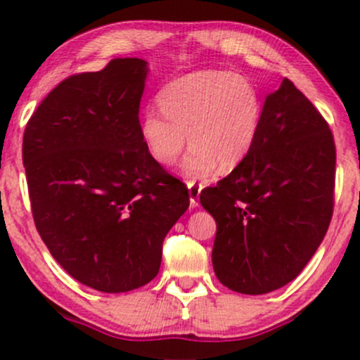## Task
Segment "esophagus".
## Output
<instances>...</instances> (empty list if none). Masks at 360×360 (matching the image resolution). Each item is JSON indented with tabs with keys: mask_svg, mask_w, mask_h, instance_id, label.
<instances>
[{
	"mask_svg": "<svg viewBox=\"0 0 360 360\" xmlns=\"http://www.w3.org/2000/svg\"><path fill=\"white\" fill-rule=\"evenodd\" d=\"M188 189H189V205H191V208H196V206L200 205L201 184H196L194 181H188Z\"/></svg>",
	"mask_w": 360,
	"mask_h": 360,
	"instance_id": "obj_1",
	"label": "esophagus"
}]
</instances>
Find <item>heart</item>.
<instances>
[{"mask_svg":"<svg viewBox=\"0 0 360 360\" xmlns=\"http://www.w3.org/2000/svg\"><path fill=\"white\" fill-rule=\"evenodd\" d=\"M162 113L148 110L140 137L159 166L176 162L186 146L183 172L193 179L212 176L218 167L233 171L257 142L262 101L255 86L226 71H200L169 82L160 91Z\"/></svg>","mask_w":360,"mask_h":360,"instance_id":"heart-1","label":"heart"}]
</instances>
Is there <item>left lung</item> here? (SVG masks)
<instances>
[{"mask_svg":"<svg viewBox=\"0 0 360 360\" xmlns=\"http://www.w3.org/2000/svg\"><path fill=\"white\" fill-rule=\"evenodd\" d=\"M335 143L289 79L267 94L250 155L200 194L217 221L214 274L242 295L291 283L323 240L333 213Z\"/></svg>","mask_w":360,"mask_h":360,"instance_id":"left-lung-1","label":"left lung"}]
</instances>
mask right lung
<instances>
[{
  "label": "right lung",
  "mask_w": 360,
  "mask_h": 360,
  "mask_svg": "<svg viewBox=\"0 0 360 360\" xmlns=\"http://www.w3.org/2000/svg\"><path fill=\"white\" fill-rule=\"evenodd\" d=\"M147 60L113 59L68 77L28 120L23 166L35 226L84 286L127 292L150 283L189 194L148 155L139 108Z\"/></svg>",
  "instance_id": "1"
}]
</instances>
